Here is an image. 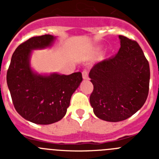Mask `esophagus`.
<instances>
[{
	"label": "esophagus",
	"instance_id": "1",
	"mask_svg": "<svg viewBox=\"0 0 159 159\" xmlns=\"http://www.w3.org/2000/svg\"><path fill=\"white\" fill-rule=\"evenodd\" d=\"M82 75H83V79L84 80H88V71L87 70H84L82 71Z\"/></svg>",
	"mask_w": 159,
	"mask_h": 159
}]
</instances>
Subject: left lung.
Returning a JSON list of instances; mask_svg holds the SVG:
<instances>
[{
    "instance_id": "8db88e82",
    "label": "left lung",
    "mask_w": 159,
    "mask_h": 159,
    "mask_svg": "<svg viewBox=\"0 0 159 159\" xmlns=\"http://www.w3.org/2000/svg\"><path fill=\"white\" fill-rule=\"evenodd\" d=\"M121 47L115 57L95 64L89 72L94 86L90 103L94 114L108 122L128 119L145 103L150 66L135 40L119 36Z\"/></svg>"
}]
</instances>
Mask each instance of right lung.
I'll return each instance as SVG.
<instances>
[{
	"label": "right lung",
	"instance_id": "1",
	"mask_svg": "<svg viewBox=\"0 0 159 159\" xmlns=\"http://www.w3.org/2000/svg\"><path fill=\"white\" fill-rule=\"evenodd\" d=\"M53 40V36L43 35L20 43L12 54L7 71V84L14 107L24 119L36 124H51L62 119L71 95L83 80L81 72L44 76L32 71L29 65L32 50L48 47Z\"/></svg>",
	"mask_w": 159,
	"mask_h": 159
}]
</instances>
